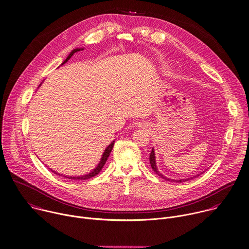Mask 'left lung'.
I'll use <instances>...</instances> for the list:
<instances>
[{
  "label": "left lung",
  "mask_w": 249,
  "mask_h": 249,
  "mask_svg": "<svg viewBox=\"0 0 249 249\" xmlns=\"http://www.w3.org/2000/svg\"><path fill=\"white\" fill-rule=\"evenodd\" d=\"M149 161H150V165H151V168H152V170L154 171V173L157 175V176H159L160 178H164V179H166V180H171V181H175V182H184V181H187V180H189V179H191V178H186V179H177V180H174V179H170V178H165L163 175H161L159 172H158V170H157V168H156V163H155V154H154V150L152 149V151H151V153H150V155H149ZM199 177V176H198Z\"/></svg>",
  "instance_id": "1"
}]
</instances>
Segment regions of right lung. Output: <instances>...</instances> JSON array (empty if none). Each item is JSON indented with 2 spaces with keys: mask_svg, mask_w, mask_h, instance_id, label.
<instances>
[{
  "mask_svg": "<svg viewBox=\"0 0 249 249\" xmlns=\"http://www.w3.org/2000/svg\"><path fill=\"white\" fill-rule=\"evenodd\" d=\"M80 49H74V50H72L71 52V54L67 57V59L63 62V64H65L66 62H68V60L75 53V52H77V51H79ZM62 64V65H63ZM113 144H114V142H112L107 148H106V150H105V152H104V154H103V157H102V160H101V162L99 163V165H98V167L92 172V173H90V174H88V175H86V176H83V177H68V178L70 179H83V180H85V179H89V178H93V177H95V176H97L101 171H102V169L104 168V166H105V164H106V162H107V158H108V156H109V153L111 152V150H112V147H113ZM52 171V170H51ZM54 174H56V175H58V176H62V175H60V174H57L56 172H54V171H52ZM65 177V176H64ZM66 178V177H65Z\"/></svg>",
  "mask_w": 249,
  "mask_h": 249,
  "instance_id": "add662e5",
  "label": "right lung"
}]
</instances>
